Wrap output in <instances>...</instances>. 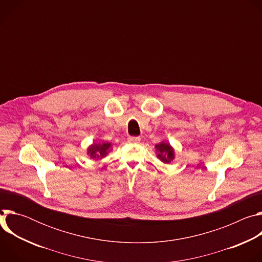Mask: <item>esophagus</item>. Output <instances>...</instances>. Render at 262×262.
<instances>
[{"label": "esophagus", "mask_w": 262, "mask_h": 262, "mask_svg": "<svg viewBox=\"0 0 262 262\" xmlns=\"http://www.w3.org/2000/svg\"><path fill=\"white\" fill-rule=\"evenodd\" d=\"M127 141H128L129 143L137 144V143H139V142L141 141V139H140V137H129V138L127 139Z\"/></svg>", "instance_id": "obj_1"}]
</instances>
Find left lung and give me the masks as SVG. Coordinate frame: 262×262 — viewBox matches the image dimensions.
Returning a JSON list of instances; mask_svg holds the SVG:
<instances>
[{"mask_svg": "<svg viewBox=\"0 0 262 262\" xmlns=\"http://www.w3.org/2000/svg\"><path fill=\"white\" fill-rule=\"evenodd\" d=\"M157 151H158V158L166 164L171 163V161L174 159V151L173 148L168 143H161L156 145Z\"/></svg>", "mask_w": 262, "mask_h": 262, "instance_id": "1", "label": "left lung"}]
</instances>
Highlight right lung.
<instances>
[{
    "instance_id": "1",
    "label": "right lung",
    "mask_w": 262,
    "mask_h": 262,
    "mask_svg": "<svg viewBox=\"0 0 262 262\" xmlns=\"http://www.w3.org/2000/svg\"><path fill=\"white\" fill-rule=\"evenodd\" d=\"M111 148L110 143H102V144H93L91 147L88 149V155L92 159H100L106 156Z\"/></svg>"
}]
</instances>
